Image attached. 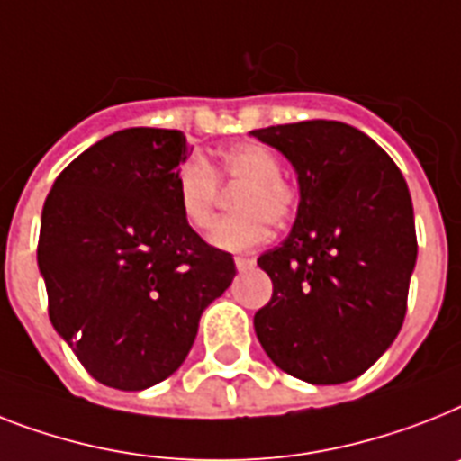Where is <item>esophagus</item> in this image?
Returning <instances> with one entry per match:
<instances>
[{"label": "esophagus", "instance_id": "esophagus-1", "mask_svg": "<svg viewBox=\"0 0 461 461\" xmlns=\"http://www.w3.org/2000/svg\"><path fill=\"white\" fill-rule=\"evenodd\" d=\"M234 265H237L239 272H246V269H250V267H253V265H256V260H253V258L239 256V258H234Z\"/></svg>", "mask_w": 461, "mask_h": 461}]
</instances>
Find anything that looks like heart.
I'll use <instances>...</instances> for the list:
<instances>
[{
    "label": "heart",
    "mask_w": 461,
    "mask_h": 461,
    "mask_svg": "<svg viewBox=\"0 0 461 461\" xmlns=\"http://www.w3.org/2000/svg\"><path fill=\"white\" fill-rule=\"evenodd\" d=\"M218 175L243 189L234 198V215L211 231V243L222 250H249L267 237V222L282 224L294 215L295 192L282 179V160L267 146L243 141L220 153ZM218 175L203 158H189L175 175V201L194 230H208L220 194Z\"/></svg>",
    "instance_id": "heart-1"
}]
</instances>
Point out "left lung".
Segmentation results:
<instances>
[{
	"label": "left lung",
	"mask_w": 461,
	"mask_h": 461,
	"mask_svg": "<svg viewBox=\"0 0 461 461\" xmlns=\"http://www.w3.org/2000/svg\"><path fill=\"white\" fill-rule=\"evenodd\" d=\"M289 160L298 212L282 246L258 258L272 298L253 317L282 372L308 384L365 374L398 336L417 263L402 172L365 132L339 121L253 130Z\"/></svg>",
	"instance_id": "obj_1"
}]
</instances>
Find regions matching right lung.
<instances>
[{"mask_svg":"<svg viewBox=\"0 0 461 461\" xmlns=\"http://www.w3.org/2000/svg\"><path fill=\"white\" fill-rule=\"evenodd\" d=\"M186 156L177 130H121L82 151L44 201L49 320L104 386L144 391L177 372L203 310L237 275L179 212Z\"/></svg>","mask_w":461,"mask_h":461,"instance_id":"right-lung-1","label":"right lung"}]
</instances>
